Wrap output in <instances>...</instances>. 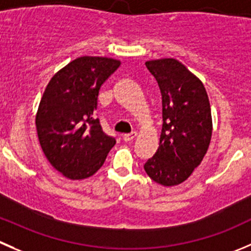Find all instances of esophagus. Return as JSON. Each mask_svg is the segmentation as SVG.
I'll return each instance as SVG.
<instances>
[{"instance_id": "1", "label": "esophagus", "mask_w": 251, "mask_h": 251, "mask_svg": "<svg viewBox=\"0 0 251 251\" xmlns=\"http://www.w3.org/2000/svg\"><path fill=\"white\" fill-rule=\"evenodd\" d=\"M137 136V133L136 132H132V133H126V135L123 136V140L125 141V142H130V141L135 140V137Z\"/></svg>"}]
</instances>
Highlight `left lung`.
Listing matches in <instances>:
<instances>
[{"label": "left lung", "instance_id": "8db88e82", "mask_svg": "<svg viewBox=\"0 0 251 251\" xmlns=\"http://www.w3.org/2000/svg\"><path fill=\"white\" fill-rule=\"evenodd\" d=\"M162 94L159 147L146 162L148 176L163 186L181 184L200 165L212 136L210 100L203 83L175 58L146 62Z\"/></svg>", "mask_w": 251, "mask_h": 251}]
</instances>
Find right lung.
<instances>
[{
    "instance_id": "1",
    "label": "right lung",
    "mask_w": 251,
    "mask_h": 251,
    "mask_svg": "<svg viewBox=\"0 0 251 251\" xmlns=\"http://www.w3.org/2000/svg\"><path fill=\"white\" fill-rule=\"evenodd\" d=\"M120 65L115 58L81 56L56 72L44 91L35 115L39 142L67 179L92 176L116 143L103 132L96 110L100 87Z\"/></svg>"
}]
</instances>
